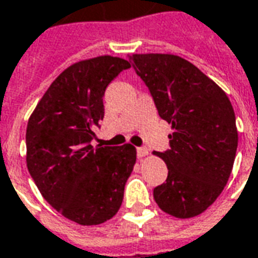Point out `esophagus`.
<instances>
[{"label":"esophagus","instance_id":"34e87169","mask_svg":"<svg viewBox=\"0 0 258 258\" xmlns=\"http://www.w3.org/2000/svg\"><path fill=\"white\" fill-rule=\"evenodd\" d=\"M148 155V149L144 148V146H141V148H137V156L138 159H142V157H145Z\"/></svg>","mask_w":258,"mask_h":258}]
</instances>
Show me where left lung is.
I'll list each match as a JSON object with an SVG mask.
<instances>
[{
	"label": "left lung",
	"instance_id": "1",
	"mask_svg": "<svg viewBox=\"0 0 258 258\" xmlns=\"http://www.w3.org/2000/svg\"><path fill=\"white\" fill-rule=\"evenodd\" d=\"M171 124L170 149L155 152L168 168L166 182L153 189L164 213L190 218L211 206L227 185L238 148L235 112L227 94L188 60L170 53L128 56Z\"/></svg>",
	"mask_w": 258,
	"mask_h": 258
}]
</instances>
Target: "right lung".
Returning a JSON list of instances; mask_svg holds the SVG:
<instances>
[{
    "label": "right lung",
    "mask_w": 258,
    "mask_h": 258,
    "mask_svg": "<svg viewBox=\"0 0 258 258\" xmlns=\"http://www.w3.org/2000/svg\"><path fill=\"white\" fill-rule=\"evenodd\" d=\"M125 59L98 56L69 66L49 85L26 130L27 168L44 199L81 225H98L120 209L137 160L133 145H91L103 120L106 87Z\"/></svg>",
    "instance_id": "obj_1"
}]
</instances>
